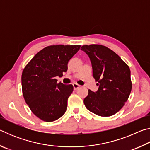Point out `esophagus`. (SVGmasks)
I'll use <instances>...</instances> for the list:
<instances>
[{
	"label": "esophagus",
	"instance_id": "esophagus-1",
	"mask_svg": "<svg viewBox=\"0 0 150 150\" xmlns=\"http://www.w3.org/2000/svg\"><path fill=\"white\" fill-rule=\"evenodd\" d=\"M73 88H74L75 90H77V89H78L80 87V85L77 84V83H73Z\"/></svg>",
	"mask_w": 150,
	"mask_h": 150
}]
</instances>
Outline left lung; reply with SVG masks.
<instances>
[{"mask_svg": "<svg viewBox=\"0 0 150 150\" xmlns=\"http://www.w3.org/2000/svg\"><path fill=\"white\" fill-rule=\"evenodd\" d=\"M81 50L90 58L96 92L88 90L84 104L88 110L100 116H110L123 107L132 90L130 69L112 50L102 45H85Z\"/></svg>", "mask_w": 150, "mask_h": 150, "instance_id": "obj_1", "label": "left lung"}]
</instances>
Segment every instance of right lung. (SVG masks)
<instances>
[{
  "label": "right lung",
  "mask_w": 150,
  "mask_h": 150,
  "mask_svg": "<svg viewBox=\"0 0 150 150\" xmlns=\"http://www.w3.org/2000/svg\"><path fill=\"white\" fill-rule=\"evenodd\" d=\"M81 45H56L45 47L35 55L22 74L24 100L30 110L47 122L64 115L67 99L73 91L72 85L57 84V76L67 71L68 62Z\"/></svg>",
  "instance_id": "right-lung-1"
}]
</instances>
